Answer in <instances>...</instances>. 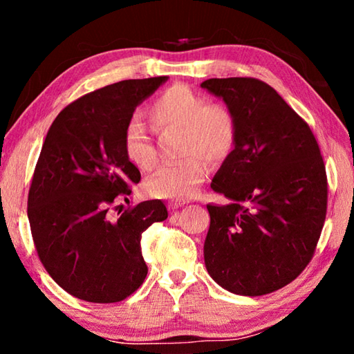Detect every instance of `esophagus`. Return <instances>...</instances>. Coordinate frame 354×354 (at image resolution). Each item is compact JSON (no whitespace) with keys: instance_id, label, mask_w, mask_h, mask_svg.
I'll return each instance as SVG.
<instances>
[{"instance_id":"obj_1","label":"esophagus","mask_w":354,"mask_h":354,"mask_svg":"<svg viewBox=\"0 0 354 354\" xmlns=\"http://www.w3.org/2000/svg\"><path fill=\"white\" fill-rule=\"evenodd\" d=\"M185 205V203L184 201H171L170 203V205H169V209H170V211L171 212H175V214H178V211H179V209H181L183 206Z\"/></svg>"}]
</instances>
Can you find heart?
I'll return each mask as SVG.
<instances>
[{"mask_svg":"<svg viewBox=\"0 0 354 354\" xmlns=\"http://www.w3.org/2000/svg\"><path fill=\"white\" fill-rule=\"evenodd\" d=\"M147 115L154 129L179 128L178 153L181 159L159 165L143 183L151 198L187 200L207 176V159L220 164L231 154L237 142V120L230 107L209 103L206 97L184 84L165 88L148 106ZM122 149L136 169L147 171L156 162L153 137L139 118L128 122L123 131Z\"/></svg>","mask_w":354,"mask_h":354,"instance_id":"1","label":"heart"}]
</instances>
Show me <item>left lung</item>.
Here are the masks:
<instances>
[{
	"mask_svg": "<svg viewBox=\"0 0 354 354\" xmlns=\"http://www.w3.org/2000/svg\"><path fill=\"white\" fill-rule=\"evenodd\" d=\"M237 120V142L211 187L231 203L207 205L206 268L237 295L292 283L313 259L328 205V179L309 124L256 77L201 84Z\"/></svg>",
	"mask_w": 354,
	"mask_h": 354,
	"instance_id": "1",
	"label": "left lung"
}]
</instances>
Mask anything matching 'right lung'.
Wrapping results in <instances>:
<instances>
[{
    "instance_id": "1",
    "label": "right lung",
    "mask_w": 354,
    "mask_h": 354,
    "mask_svg": "<svg viewBox=\"0 0 354 354\" xmlns=\"http://www.w3.org/2000/svg\"><path fill=\"white\" fill-rule=\"evenodd\" d=\"M164 81H120L84 95L61 111L45 137L28 194L32 241L48 274L84 301H122L147 278L142 232L169 217L165 205L143 201L118 220L111 211L140 181L123 154L124 127Z\"/></svg>"
}]
</instances>
